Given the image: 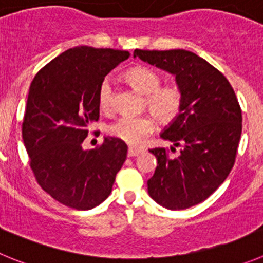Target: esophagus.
I'll return each instance as SVG.
<instances>
[{
  "label": "esophagus",
  "mask_w": 263,
  "mask_h": 263,
  "mask_svg": "<svg viewBox=\"0 0 263 263\" xmlns=\"http://www.w3.org/2000/svg\"><path fill=\"white\" fill-rule=\"evenodd\" d=\"M143 152V149H139V148H128V157H136L139 156L140 153Z\"/></svg>",
  "instance_id": "1"
}]
</instances>
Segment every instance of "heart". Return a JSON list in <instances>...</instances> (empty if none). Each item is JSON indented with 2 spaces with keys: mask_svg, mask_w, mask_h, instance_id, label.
<instances>
[{
  "mask_svg": "<svg viewBox=\"0 0 263 263\" xmlns=\"http://www.w3.org/2000/svg\"><path fill=\"white\" fill-rule=\"evenodd\" d=\"M126 80L141 94H145V106L161 123L176 119L183 105V90L178 84L161 85L157 70L145 65H136L126 72ZM98 105L108 111L112 105V86L105 79L98 89ZM155 128V122L149 115L120 117L107 126V134L131 145H139Z\"/></svg>",
  "mask_w": 263,
  "mask_h": 263,
  "instance_id": "heart-1",
  "label": "heart"
}]
</instances>
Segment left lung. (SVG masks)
Segmentation results:
<instances>
[{"mask_svg": "<svg viewBox=\"0 0 263 263\" xmlns=\"http://www.w3.org/2000/svg\"><path fill=\"white\" fill-rule=\"evenodd\" d=\"M134 58L174 74L183 90L181 112L161 134L181 151L177 157L165 148L149 151L157 167L148 193L167 210L193 207L216 191L235 164L242 129L235 90L223 73L194 52L135 49Z\"/></svg>", "mask_w": 263, "mask_h": 263, "instance_id": "obj_1", "label": "left lung"}]
</instances>
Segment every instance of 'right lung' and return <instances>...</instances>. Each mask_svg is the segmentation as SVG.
<instances>
[{"mask_svg":"<svg viewBox=\"0 0 263 263\" xmlns=\"http://www.w3.org/2000/svg\"><path fill=\"white\" fill-rule=\"evenodd\" d=\"M129 52L81 46L49 61L32 80L22 123L30 166L46 193L67 207L90 210L110 195L127 144L105 137L82 148L99 119L98 89Z\"/></svg>","mask_w":263,"mask_h":263,"instance_id":"1","label":"right lung"}]
</instances>
